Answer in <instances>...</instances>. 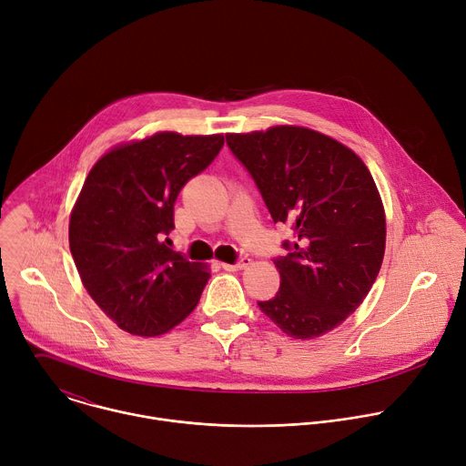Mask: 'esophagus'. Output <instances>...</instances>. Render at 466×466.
Returning a JSON list of instances; mask_svg holds the SVG:
<instances>
[{
    "label": "esophagus",
    "mask_w": 466,
    "mask_h": 466,
    "mask_svg": "<svg viewBox=\"0 0 466 466\" xmlns=\"http://www.w3.org/2000/svg\"><path fill=\"white\" fill-rule=\"evenodd\" d=\"M250 265V258H247V256H243L238 263H221V268L225 269V271H243V269H247Z\"/></svg>",
    "instance_id": "esophagus-1"
}]
</instances>
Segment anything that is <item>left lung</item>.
Here are the masks:
<instances>
[{"mask_svg": "<svg viewBox=\"0 0 466 466\" xmlns=\"http://www.w3.org/2000/svg\"><path fill=\"white\" fill-rule=\"evenodd\" d=\"M275 223L295 241L277 258L280 289L258 302L286 336L313 339L338 328L369 295L385 252V210L365 162L300 125L228 132Z\"/></svg>", "mask_w": 466, "mask_h": 466, "instance_id": "1", "label": "left lung"}]
</instances>
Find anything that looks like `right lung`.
I'll return each mask as SVG.
<instances>
[{"instance_id":"right-lung-1","label":"right lung","mask_w":466,"mask_h":466,"mask_svg":"<svg viewBox=\"0 0 466 466\" xmlns=\"http://www.w3.org/2000/svg\"><path fill=\"white\" fill-rule=\"evenodd\" d=\"M223 144V135L160 130L106 151L83 184L70 216L76 268L94 302L132 336L166 334L201 299L208 265L171 250L167 236L178 191Z\"/></svg>"}]
</instances>
